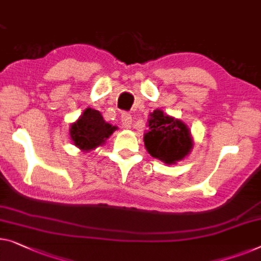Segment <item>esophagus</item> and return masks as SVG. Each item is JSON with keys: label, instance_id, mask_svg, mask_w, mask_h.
<instances>
[{"label": "esophagus", "instance_id": "esophagus-1", "mask_svg": "<svg viewBox=\"0 0 261 261\" xmlns=\"http://www.w3.org/2000/svg\"><path fill=\"white\" fill-rule=\"evenodd\" d=\"M121 122H122V126L124 128H130L132 126V115L129 113H122L121 115Z\"/></svg>", "mask_w": 261, "mask_h": 261}]
</instances>
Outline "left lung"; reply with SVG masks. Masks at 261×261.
<instances>
[{
    "mask_svg": "<svg viewBox=\"0 0 261 261\" xmlns=\"http://www.w3.org/2000/svg\"><path fill=\"white\" fill-rule=\"evenodd\" d=\"M148 133L145 134V146L150 155L175 164L187 155L192 148V139L188 128L180 121L165 115L161 111L150 113Z\"/></svg>",
    "mask_w": 261,
    "mask_h": 261,
    "instance_id": "8db88e82",
    "label": "left lung"
}]
</instances>
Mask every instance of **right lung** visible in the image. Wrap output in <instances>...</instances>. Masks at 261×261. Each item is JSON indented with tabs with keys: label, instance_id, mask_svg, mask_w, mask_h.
<instances>
[{
	"label": "right lung",
	"instance_id": "1",
	"mask_svg": "<svg viewBox=\"0 0 261 261\" xmlns=\"http://www.w3.org/2000/svg\"><path fill=\"white\" fill-rule=\"evenodd\" d=\"M115 129L116 127L105 121L100 112L87 108L81 118L71 124L70 137L79 148L90 150L103 145Z\"/></svg>",
	"mask_w": 261,
	"mask_h": 261
}]
</instances>
